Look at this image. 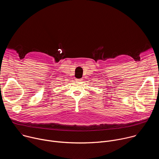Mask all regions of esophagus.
Instances as JSON below:
<instances>
[{
  "label": "esophagus",
  "mask_w": 159,
  "mask_h": 159,
  "mask_svg": "<svg viewBox=\"0 0 159 159\" xmlns=\"http://www.w3.org/2000/svg\"><path fill=\"white\" fill-rule=\"evenodd\" d=\"M75 80H76L77 82H80V81L82 80V79H76Z\"/></svg>",
  "instance_id": "esophagus-1"
}]
</instances>
